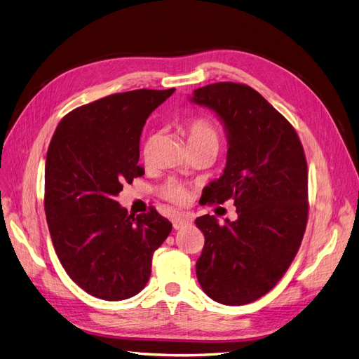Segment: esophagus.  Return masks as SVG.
Listing matches in <instances>:
<instances>
[{
    "label": "esophagus",
    "instance_id": "esophagus-1",
    "mask_svg": "<svg viewBox=\"0 0 359 359\" xmlns=\"http://www.w3.org/2000/svg\"><path fill=\"white\" fill-rule=\"evenodd\" d=\"M193 222V215L189 212H180L172 217V224L175 229H181V227L187 226Z\"/></svg>",
    "mask_w": 359,
    "mask_h": 359
}]
</instances>
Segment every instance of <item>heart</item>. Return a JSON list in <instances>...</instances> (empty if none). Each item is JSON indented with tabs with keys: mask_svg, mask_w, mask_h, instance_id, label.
Masks as SVG:
<instances>
[{
	"mask_svg": "<svg viewBox=\"0 0 359 359\" xmlns=\"http://www.w3.org/2000/svg\"><path fill=\"white\" fill-rule=\"evenodd\" d=\"M184 132L187 133L190 147H199V145H219V132H217V127L211 121L210 118L206 116H191L187 121L182 123ZM154 135L149 133L144 137L142 145H140V156L145 161H149L151 154H153V147H154ZM160 196L166 199L172 203H186L189 199L190 190L187 186L175 181V180H168L165 184H161L158 189Z\"/></svg>",
	"mask_w": 359,
	"mask_h": 359,
	"instance_id": "heart-1",
	"label": "heart"
}]
</instances>
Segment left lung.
<instances>
[{
  "mask_svg": "<svg viewBox=\"0 0 359 359\" xmlns=\"http://www.w3.org/2000/svg\"><path fill=\"white\" fill-rule=\"evenodd\" d=\"M219 115L229 137L223 175L205 187L203 205L232 199L238 220L196 219L205 244L196 262L203 292L226 306L264 297L295 259L309 220V170L287 119L252 86L217 82L193 91Z\"/></svg>",
  "mask_w": 359,
  "mask_h": 359,
  "instance_id": "8db88e82",
  "label": "left lung"
}]
</instances>
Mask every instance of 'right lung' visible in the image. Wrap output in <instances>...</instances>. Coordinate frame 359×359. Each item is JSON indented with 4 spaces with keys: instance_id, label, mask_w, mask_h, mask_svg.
Segmentation results:
<instances>
[{
    "instance_id": "add662e5",
    "label": "right lung",
    "mask_w": 359,
    "mask_h": 359,
    "mask_svg": "<svg viewBox=\"0 0 359 359\" xmlns=\"http://www.w3.org/2000/svg\"><path fill=\"white\" fill-rule=\"evenodd\" d=\"M173 91L106 95L69 112L50 139L45 212L52 244L69 277L93 297L121 301L142 290L153 255L172 231L154 206L135 217L115 196L144 175L142 128Z\"/></svg>"
}]
</instances>
